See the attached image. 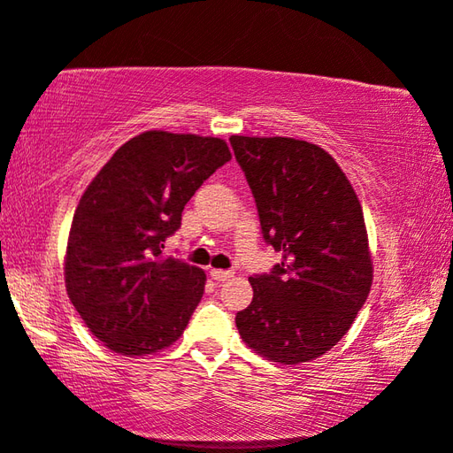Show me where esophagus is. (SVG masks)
Wrapping results in <instances>:
<instances>
[{
	"label": "esophagus",
	"instance_id": "34e87169",
	"mask_svg": "<svg viewBox=\"0 0 453 453\" xmlns=\"http://www.w3.org/2000/svg\"><path fill=\"white\" fill-rule=\"evenodd\" d=\"M211 276H212V280L225 282V280H228V279H233V273H231V271H220V268H212Z\"/></svg>",
	"mask_w": 453,
	"mask_h": 453
}]
</instances>
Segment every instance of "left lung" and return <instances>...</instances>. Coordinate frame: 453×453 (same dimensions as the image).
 Segmentation results:
<instances>
[{"instance_id":"1","label":"left lung","mask_w":453,"mask_h":453,"mask_svg":"<svg viewBox=\"0 0 453 453\" xmlns=\"http://www.w3.org/2000/svg\"><path fill=\"white\" fill-rule=\"evenodd\" d=\"M231 147L255 196L266 244L282 252L250 276L239 334L279 364L311 362L340 342L372 287L366 225L350 180L326 150L290 137H242Z\"/></svg>"}]
</instances>
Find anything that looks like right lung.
<instances>
[{"mask_svg": "<svg viewBox=\"0 0 453 453\" xmlns=\"http://www.w3.org/2000/svg\"><path fill=\"white\" fill-rule=\"evenodd\" d=\"M231 161L222 139L145 131L115 150L71 222L65 287L109 350L145 356L179 340L201 303V268L165 255L196 188Z\"/></svg>", "mask_w": 453, "mask_h": 453, "instance_id": "add662e5", "label": "right lung"}]
</instances>
